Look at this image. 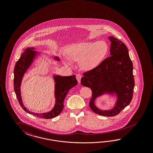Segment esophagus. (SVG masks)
<instances>
[{
    "instance_id": "obj_1",
    "label": "esophagus",
    "mask_w": 153,
    "mask_h": 153,
    "mask_svg": "<svg viewBox=\"0 0 153 153\" xmlns=\"http://www.w3.org/2000/svg\"><path fill=\"white\" fill-rule=\"evenodd\" d=\"M76 79H77V81H78L79 83H80V82H81V77H82L81 74H76Z\"/></svg>"
}]
</instances>
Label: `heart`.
Instances as JSON below:
<instances>
[{
    "label": "heart",
    "mask_w": 153,
    "mask_h": 153,
    "mask_svg": "<svg viewBox=\"0 0 153 153\" xmlns=\"http://www.w3.org/2000/svg\"><path fill=\"white\" fill-rule=\"evenodd\" d=\"M108 51V46L104 41L75 43L67 48V56H63V61L68 65L72 64V61L79 62L82 69L91 70L102 62Z\"/></svg>",
    "instance_id": "b5f03b06"
}]
</instances>
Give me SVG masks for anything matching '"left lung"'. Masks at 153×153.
<instances>
[{"instance_id": "left-lung-1", "label": "left lung", "mask_w": 153, "mask_h": 153, "mask_svg": "<svg viewBox=\"0 0 153 153\" xmlns=\"http://www.w3.org/2000/svg\"><path fill=\"white\" fill-rule=\"evenodd\" d=\"M111 42L110 56L93 70L83 73L81 79L82 85L92 90L89 102L91 110L99 115L113 117L118 114L131 102L134 81L133 64L125 44L115 37L110 36ZM105 93H116V104L111 110L103 111L94 105V100Z\"/></svg>"}]
</instances>
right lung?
<instances>
[{"instance_id": "1", "label": "right lung", "mask_w": 153, "mask_h": 153, "mask_svg": "<svg viewBox=\"0 0 153 153\" xmlns=\"http://www.w3.org/2000/svg\"><path fill=\"white\" fill-rule=\"evenodd\" d=\"M34 48H28L21 55L19 60L15 65L14 69V90L20 105L23 110L29 114L39 118L51 119L58 116L62 111L65 97L70 89L77 85V81L75 75L70 76H60L54 75L53 76L55 81V97L56 104L53 109L50 111L44 113H35L29 111L24 106L21 95V85L25 73L33 63V59L38 54L37 51H33ZM54 59L59 61L58 56Z\"/></svg>"}]
</instances>
